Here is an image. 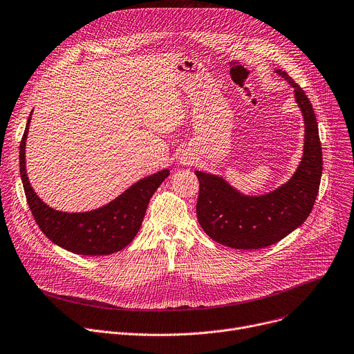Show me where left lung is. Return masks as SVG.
I'll list each match as a JSON object with an SVG mask.
<instances>
[{
	"instance_id": "left-lung-1",
	"label": "left lung",
	"mask_w": 354,
	"mask_h": 354,
	"mask_svg": "<svg viewBox=\"0 0 354 354\" xmlns=\"http://www.w3.org/2000/svg\"><path fill=\"white\" fill-rule=\"evenodd\" d=\"M277 72L295 89L305 119L304 158L293 177L266 196L245 197L224 178L196 171L198 223L209 238L230 248L259 250L277 243L306 221L319 192L323 160L312 103L286 72Z\"/></svg>"
}]
</instances>
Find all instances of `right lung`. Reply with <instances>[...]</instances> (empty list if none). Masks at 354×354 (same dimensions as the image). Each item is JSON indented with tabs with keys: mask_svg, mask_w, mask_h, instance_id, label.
<instances>
[{
	"mask_svg": "<svg viewBox=\"0 0 354 354\" xmlns=\"http://www.w3.org/2000/svg\"><path fill=\"white\" fill-rule=\"evenodd\" d=\"M31 115L19 145V173L26 203L39 230L57 245L77 255H109L123 250L139 232L151 196L169 177V170L146 177L119 196L115 201L99 209L68 214L44 204L26 177L25 140Z\"/></svg>",
	"mask_w": 354,
	"mask_h": 354,
	"instance_id": "1",
	"label": "right lung"
}]
</instances>
